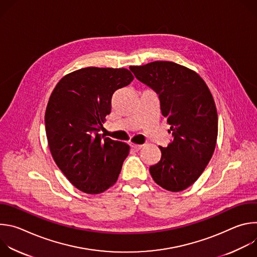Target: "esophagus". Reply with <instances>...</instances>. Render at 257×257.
Listing matches in <instances>:
<instances>
[{
  "label": "esophagus",
  "instance_id": "34e87169",
  "mask_svg": "<svg viewBox=\"0 0 257 257\" xmlns=\"http://www.w3.org/2000/svg\"><path fill=\"white\" fill-rule=\"evenodd\" d=\"M143 145H141V144H134V143H131V148L134 150V151H139L141 148H142Z\"/></svg>",
  "mask_w": 257,
  "mask_h": 257
}]
</instances>
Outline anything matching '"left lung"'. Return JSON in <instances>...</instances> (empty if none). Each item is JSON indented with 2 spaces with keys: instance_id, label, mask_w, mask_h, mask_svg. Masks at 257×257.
Here are the masks:
<instances>
[{
  "instance_id": "left-lung-1",
  "label": "left lung",
  "mask_w": 257,
  "mask_h": 257,
  "mask_svg": "<svg viewBox=\"0 0 257 257\" xmlns=\"http://www.w3.org/2000/svg\"><path fill=\"white\" fill-rule=\"evenodd\" d=\"M134 76L158 95L171 125L172 140L162 148L159 163L150 167L158 185L178 192L199 178L209 163L217 137V113L212 95L194 71L173 62L131 66Z\"/></svg>"
}]
</instances>
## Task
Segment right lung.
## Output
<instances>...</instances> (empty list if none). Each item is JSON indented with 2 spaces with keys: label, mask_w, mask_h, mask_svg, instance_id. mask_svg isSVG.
<instances>
[{
  "label": "right lung",
  "mask_w": 257,
  "mask_h": 257,
  "mask_svg": "<svg viewBox=\"0 0 257 257\" xmlns=\"http://www.w3.org/2000/svg\"><path fill=\"white\" fill-rule=\"evenodd\" d=\"M132 80L124 68L87 67L64 76L50 96L45 116L50 151L67 179L85 193L114 185L129 154L128 144L99 132L114 92Z\"/></svg>",
  "instance_id": "obj_1"
}]
</instances>
